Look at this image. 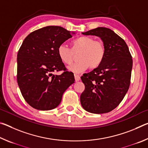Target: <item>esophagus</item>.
<instances>
[{
	"label": "esophagus",
	"instance_id": "34e87169",
	"mask_svg": "<svg viewBox=\"0 0 148 148\" xmlns=\"http://www.w3.org/2000/svg\"><path fill=\"white\" fill-rule=\"evenodd\" d=\"M74 78H75V80H76V82H78L80 79V77L78 74H74Z\"/></svg>",
	"mask_w": 148,
	"mask_h": 148
}]
</instances>
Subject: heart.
<instances>
[{
    "instance_id": "heart-1",
    "label": "heart",
    "mask_w": 148,
    "mask_h": 148,
    "mask_svg": "<svg viewBox=\"0 0 148 148\" xmlns=\"http://www.w3.org/2000/svg\"><path fill=\"white\" fill-rule=\"evenodd\" d=\"M106 46L103 41L95 40L89 36H82L71 42L70 48L64 44L57 47V54L60 60L66 65H71L74 54L79 53V62L70 67V71L76 73L85 71L87 69H95L103 62L106 56Z\"/></svg>"
}]
</instances>
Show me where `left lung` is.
<instances>
[{
    "mask_svg": "<svg viewBox=\"0 0 148 148\" xmlns=\"http://www.w3.org/2000/svg\"><path fill=\"white\" fill-rule=\"evenodd\" d=\"M82 34L99 36L106 52L98 68L81 77L85 89L80 102L84 109L91 113H108L118 106L128 91L132 56L124 40L111 29L98 27Z\"/></svg>",
    "mask_w": 148,
    "mask_h": 148,
    "instance_id": "obj_1",
    "label": "left lung"
}]
</instances>
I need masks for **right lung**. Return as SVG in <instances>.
Wrapping results in <instances>:
<instances>
[{"label":"right lung","instance_id":"1","mask_svg":"<svg viewBox=\"0 0 148 148\" xmlns=\"http://www.w3.org/2000/svg\"><path fill=\"white\" fill-rule=\"evenodd\" d=\"M72 32L59 26H47L30 33L17 53V81L24 99L39 110L54 109L62 95L74 83L57 54V47L72 37ZM63 71L61 75L53 73Z\"/></svg>","mask_w":148,"mask_h":148}]
</instances>
